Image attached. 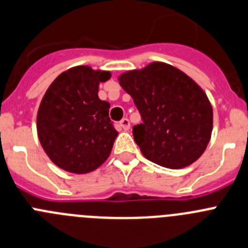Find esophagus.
I'll return each instance as SVG.
<instances>
[{
  "instance_id": "esophagus-1",
  "label": "esophagus",
  "mask_w": 248,
  "mask_h": 248,
  "mask_svg": "<svg viewBox=\"0 0 248 248\" xmlns=\"http://www.w3.org/2000/svg\"><path fill=\"white\" fill-rule=\"evenodd\" d=\"M120 124H121V127L124 131H128L129 127H131V124H129L128 119H122L121 122H120Z\"/></svg>"
}]
</instances>
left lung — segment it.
Listing matches in <instances>:
<instances>
[{
    "mask_svg": "<svg viewBox=\"0 0 248 248\" xmlns=\"http://www.w3.org/2000/svg\"><path fill=\"white\" fill-rule=\"evenodd\" d=\"M119 80L142 116L133 137L148 160L182 169L202 155L212 136L213 108L192 78L171 64L152 62Z\"/></svg>",
    "mask_w": 248,
    "mask_h": 248,
    "instance_id": "obj_1",
    "label": "left lung"
}]
</instances>
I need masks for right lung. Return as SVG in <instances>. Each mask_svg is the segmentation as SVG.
<instances>
[{
    "instance_id": "add662e5",
    "label": "right lung",
    "mask_w": 248,
    "mask_h": 248,
    "mask_svg": "<svg viewBox=\"0 0 248 248\" xmlns=\"http://www.w3.org/2000/svg\"><path fill=\"white\" fill-rule=\"evenodd\" d=\"M108 71L76 66L51 83L41 100L36 129L41 147L60 169L88 173L106 161L119 132L108 117L110 104L98 96Z\"/></svg>"
}]
</instances>
